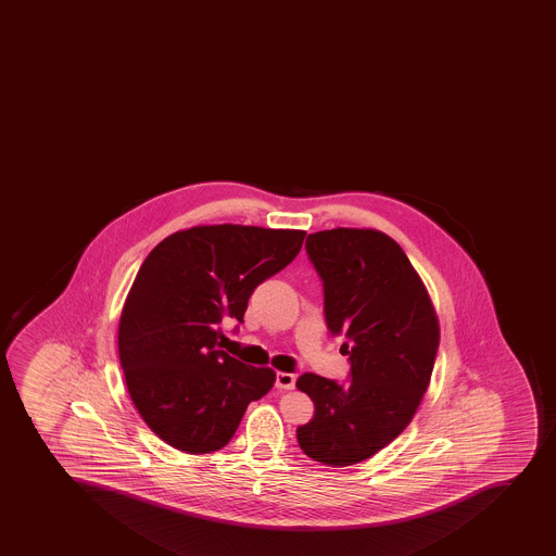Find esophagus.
<instances>
[{"instance_id":"esophagus-1","label":"esophagus","mask_w":556,"mask_h":556,"mask_svg":"<svg viewBox=\"0 0 556 556\" xmlns=\"http://www.w3.org/2000/svg\"><path fill=\"white\" fill-rule=\"evenodd\" d=\"M276 387L283 391H292L295 387V376L291 372H278L276 375Z\"/></svg>"}]
</instances>
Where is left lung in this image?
Wrapping results in <instances>:
<instances>
[{
  "instance_id": "obj_1",
  "label": "left lung",
  "mask_w": 556,
  "mask_h": 556,
  "mask_svg": "<svg viewBox=\"0 0 556 556\" xmlns=\"http://www.w3.org/2000/svg\"><path fill=\"white\" fill-rule=\"evenodd\" d=\"M305 245L325 287L326 325L348 339L351 381L298 378L316 406L298 442L325 466H353L416 416L441 341L439 317L405 251L383 231L333 228L311 233Z\"/></svg>"
}]
</instances>
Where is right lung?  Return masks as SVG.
<instances>
[{
  "instance_id": "1",
  "label": "right lung",
  "mask_w": 556,
  "mask_h": 556,
  "mask_svg": "<svg viewBox=\"0 0 556 556\" xmlns=\"http://www.w3.org/2000/svg\"><path fill=\"white\" fill-rule=\"evenodd\" d=\"M305 236L192 226L146 256L121 312L117 345L131 401L165 444L190 455L225 447L251 401L273 389L270 367L219 350V325L242 323L255 287L294 261Z\"/></svg>"
}]
</instances>
